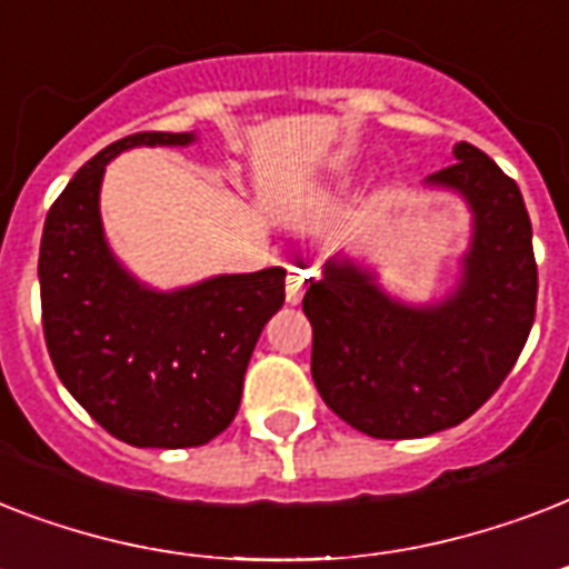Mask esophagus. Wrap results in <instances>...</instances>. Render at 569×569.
<instances>
[{"instance_id": "esophagus-1", "label": "esophagus", "mask_w": 569, "mask_h": 569, "mask_svg": "<svg viewBox=\"0 0 569 569\" xmlns=\"http://www.w3.org/2000/svg\"><path fill=\"white\" fill-rule=\"evenodd\" d=\"M307 271L298 266L289 268V277H286V301L289 303H301L303 289H307Z\"/></svg>"}]
</instances>
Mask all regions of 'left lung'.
<instances>
[{"mask_svg":"<svg viewBox=\"0 0 569 569\" xmlns=\"http://www.w3.org/2000/svg\"><path fill=\"white\" fill-rule=\"evenodd\" d=\"M451 156L425 186L458 191L472 212L455 292L405 303L369 268L333 257L303 295L316 389L339 419L378 440L428 437L469 419L502 387L535 325L538 262L520 189L467 141Z\"/></svg>","mask_w":569,"mask_h":569,"instance_id":"8db88e82","label":"left lung"}]
</instances>
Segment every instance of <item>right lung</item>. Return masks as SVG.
Here are the masks:
<instances>
[{"label": "right lung", "mask_w": 569, "mask_h": 569, "mask_svg": "<svg viewBox=\"0 0 569 569\" xmlns=\"http://www.w3.org/2000/svg\"><path fill=\"white\" fill-rule=\"evenodd\" d=\"M194 132H138L82 164L40 239L43 337L58 378L111 437L138 449L203 446L236 419L286 268L218 274L159 292L111 253L100 218L106 164L132 147H186Z\"/></svg>", "instance_id": "1"}]
</instances>
